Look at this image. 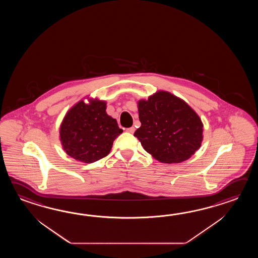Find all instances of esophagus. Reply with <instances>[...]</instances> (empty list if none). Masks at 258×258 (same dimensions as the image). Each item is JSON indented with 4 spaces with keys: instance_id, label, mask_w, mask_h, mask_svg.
Returning a JSON list of instances; mask_svg holds the SVG:
<instances>
[{
    "instance_id": "1",
    "label": "esophagus",
    "mask_w": 258,
    "mask_h": 258,
    "mask_svg": "<svg viewBox=\"0 0 258 258\" xmlns=\"http://www.w3.org/2000/svg\"><path fill=\"white\" fill-rule=\"evenodd\" d=\"M135 131H136L135 127H130V128H127L126 129L127 133H130V134H134Z\"/></svg>"
}]
</instances>
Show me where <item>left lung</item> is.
Returning <instances> with one entry per match:
<instances>
[{
  "instance_id": "left-lung-1",
  "label": "left lung",
  "mask_w": 258,
  "mask_h": 258,
  "mask_svg": "<svg viewBox=\"0 0 258 258\" xmlns=\"http://www.w3.org/2000/svg\"><path fill=\"white\" fill-rule=\"evenodd\" d=\"M141 126L134 136L144 149L162 163H180L201 147L203 123L180 98L159 91L138 101Z\"/></svg>"
}]
</instances>
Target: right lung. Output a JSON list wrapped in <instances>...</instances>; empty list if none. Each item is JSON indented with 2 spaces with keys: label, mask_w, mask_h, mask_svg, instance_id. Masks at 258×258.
I'll return each instance as SVG.
<instances>
[{
  "label": "right lung",
  "mask_w": 258,
  "mask_h": 258,
  "mask_svg": "<svg viewBox=\"0 0 258 258\" xmlns=\"http://www.w3.org/2000/svg\"><path fill=\"white\" fill-rule=\"evenodd\" d=\"M122 130L115 119L106 113V102L90 99L75 105L64 116L60 139L67 155L77 160L92 163L110 153L113 141Z\"/></svg>",
  "instance_id": "1"
}]
</instances>
